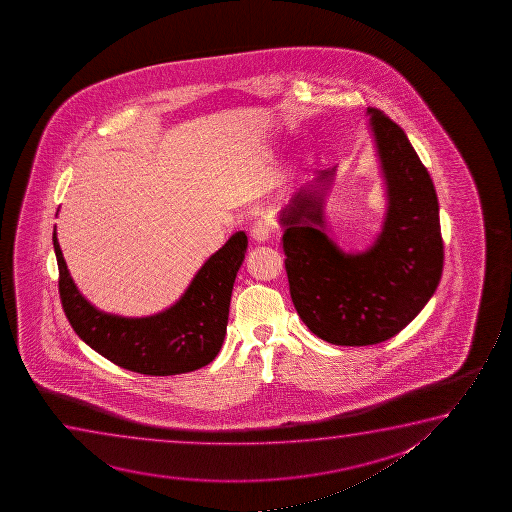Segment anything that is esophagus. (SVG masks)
Here are the masks:
<instances>
[{
	"label": "esophagus",
	"instance_id": "esophagus-1",
	"mask_svg": "<svg viewBox=\"0 0 512 512\" xmlns=\"http://www.w3.org/2000/svg\"><path fill=\"white\" fill-rule=\"evenodd\" d=\"M252 238L257 241V243H264L267 239L271 238V225L264 218H259L255 224L252 225Z\"/></svg>",
	"mask_w": 512,
	"mask_h": 512
}]
</instances>
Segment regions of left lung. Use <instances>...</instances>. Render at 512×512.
<instances>
[{"mask_svg":"<svg viewBox=\"0 0 512 512\" xmlns=\"http://www.w3.org/2000/svg\"><path fill=\"white\" fill-rule=\"evenodd\" d=\"M367 113L388 197L374 245L344 253L325 234L323 197L336 168L297 190L280 215L295 309L315 336L337 346H369L399 334L434 295L444 264L427 168L392 119L376 108Z\"/></svg>","mask_w":512,"mask_h":512,"instance_id":"obj_1","label":"left lung"}]
</instances>
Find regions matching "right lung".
Returning a JSON list of instances; mask_svg holds the SVG:
<instances>
[{"label":"right lung","instance_id":"obj_1","mask_svg":"<svg viewBox=\"0 0 512 512\" xmlns=\"http://www.w3.org/2000/svg\"><path fill=\"white\" fill-rule=\"evenodd\" d=\"M52 241L64 315L92 350L122 369L147 376L185 374L215 360L224 343L234 280L245 260V232L232 234L204 262L180 301L145 318L110 315L94 308L71 280L56 229Z\"/></svg>","mask_w":512,"mask_h":512}]
</instances>
